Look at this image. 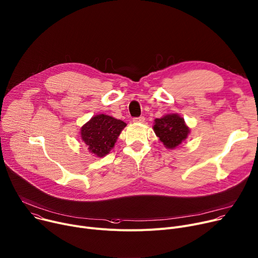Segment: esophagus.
Returning a JSON list of instances; mask_svg holds the SVG:
<instances>
[{
    "mask_svg": "<svg viewBox=\"0 0 258 258\" xmlns=\"http://www.w3.org/2000/svg\"><path fill=\"white\" fill-rule=\"evenodd\" d=\"M134 123H144L145 122V117L144 116H138V117H134L133 118Z\"/></svg>",
    "mask_w": 258,
    "mask_h": 258,
    "instance_id": "obj_1",
    "label": "esophagus"
}]
</instances>
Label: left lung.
<instances>
[{"label": "left lung", "mask_w": 258, "mask_h": 258, "mask_svg": "<svg viewBox=\"0 0 258 258\" xmlns=\"http://www.w3.org/2000/svg\"><path fill=\"white\" fill-rule=\"evenodd\" d=\"M153 130L168 150L181 146L190 133V128L184 118L177 113H168L160 118H155Z\"/></svg>", "instance_id": "1"}]
</instances>
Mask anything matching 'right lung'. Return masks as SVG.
I'll use <instances>...</instances> for the list:
<instances>
[{
	"label": "right lung",
	"instance_id": "1",
	"mask_svg": "<svg viewBox=\"0 0 258 258\" xmlns=\"http://www.w3.org/2000/svg\"><path fill=\"white\" fill-rule=\"evenodd\" d=\"M126 125L125 122L107 114L94 115L81 128L82 142L92 155L102 158L113 149Z\"/></svg>",
	"mask_w": 258,
	"mask_h": 258
}]
</instances>
